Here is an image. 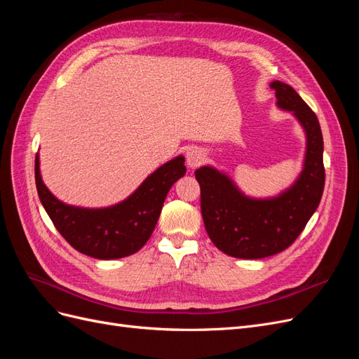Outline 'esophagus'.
Wrapping results in <instances>:
<instances>
[{
	"instance_id": "esophagus-1",
	"label": "esophagus",
	"mask_w": 359,
	"mask_h": 359,
	"mask_svg": "<svg viewBox=\"0 0 359 359\" xmlns=\"http://www.w3.org/2000/svg\"><path fill=\"white\" fill-rule=\"evenodd\" d=\"M205 151L199 147H191L189 151H187V156H186V160H187V166L194 169L201 166L203 160H205Z\"/></svg>"
}]
</instances>
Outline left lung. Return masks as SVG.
Returning <instances> with one entry per match:
<instances>
[{
    "mask_svg": "<svg viewBox=\"0 0 359 359\" xmlns=\"http://www.w3.org/2000/svg\"><path fill=\"white\" fill-rule=\"evenodd\" d=\"M277 106L289 111L306 132V157L297 181L278 196H245L236 184L211 166L194 175L201 186L205 229L220 252L240 259H262L283 252L318 210L325 186L323 137L318 116L290 85L274 81Z\"/></svg>",
    "mask_w": 359,
    "mask_h": 359,
    "instance_id": "1",
    "label": "left lung"
}]
</instances>
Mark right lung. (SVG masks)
Masks as SVG:
<instances>
[{"instance_id": "obj_1", "label": "right lung", "mask_w": 359, "mask_h": 359, "mask_svg": "<svg viewBox=\"0 0 359 359\" xmlns=\"http://www.w3.org/2000/svg\"><path fill=\"white\" fill-rule=\"evenodd\" d=\"M40 202L57 231L79 253L95 259H119L139 252L153 233L170 187L186 173L178 156L154 170L127 199L106 208H81L58 201L48 190L36 156Z\"/></svg>"}]
</instances>
